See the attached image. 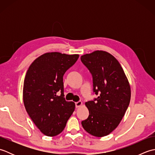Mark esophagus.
<instances>
[{
  "label": "esophagus",
  "instance_id": "34e87169",
  "mask_svg": "<svg viewBox=\"0 0 155 155\" xmlns=\"http://www.w3.org/2000/svg\"><path fill=\"white\" fill-rule=\"evenodd\" d=\"M75 105L77 108H79L82 106V105H83V103H82L81 101H78V102H77V103H75Z\"/></svg>",
  "mask_w": 155,
  "mask_h": 155
}]
</instances>
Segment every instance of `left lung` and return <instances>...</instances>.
Masks as SVG:
<instances>
[{
    "label": "left lung",
    "mask_w": 155,
    "mask_h": 155,
    "mask_svg": "<svg viewBox=\"0 0 155 155\" xmlns=\"http://www.w3.org/2000/svg\"><path fill=\"white\" fill-rule=\"evenodd\" d=\"M81 59L93 75V91L98 95L85 103L89 116L82 126L91 135L107 136L118 127L129 105V82L119 62L108 52L95 51Z\"/></svg>",
    "instance_id": "left-lung-1"
}]
</instances>
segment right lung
<instances>
[{
	"label": "right lung",
	"instance_id": "1",
	"mask_svg": "<svg viewBox=\"0 0 155 155\" xmlns=\"http://www.w3.org/2000/svg\"><path fill=\"white\" fill-rule=\"evenodd\" d=\"M79 54L47 52L32 62L26 74L22 97L25 109L42 133L54 137L62 132L75 108L64 98L63 75ZM59 91L61 94H56Z\"/></svg>",
	"mask_w": 155,
	"mask_h": 155
}]
</instances>
